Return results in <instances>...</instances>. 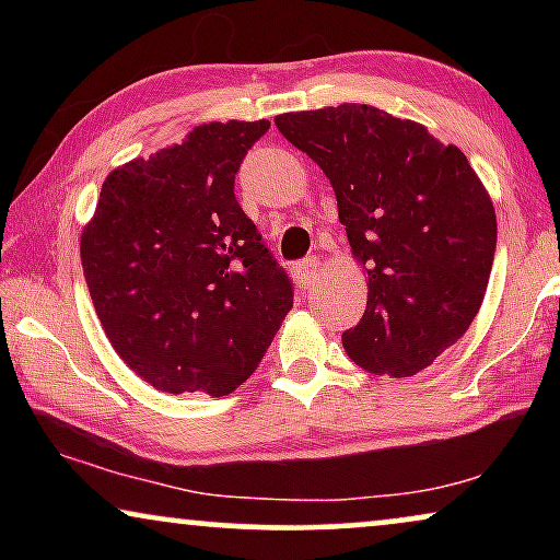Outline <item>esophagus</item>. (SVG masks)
Instances as JSON below:
<instances>
[{"mask_svg": "<svg viewBox=\"0 0 560 560\" xmlns=\"http://www.w3.org/2000/svg\"><path fill=\"white\" fill-rule=\"evenodd\" d=\"M318 275H320L318 257H305L301 265H295V278H298V282H301L303 288L313 285V282L318 280Z\"/></svg>", "mask_w": 560, "mask_h": 560, "instance_id": "1", "label": "esophagus"}]
</instances>
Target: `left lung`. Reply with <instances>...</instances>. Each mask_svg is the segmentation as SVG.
<instances>
[{
	"label": "left lung",
	"instance_id": "8db88e82",
	"mask_svg": "<svg viewBox=\"0 0 560 560\" xmlns=\"http://www.w3.org/2000/svg\"><path fill=\"white\" fill-rule=\"evenodd\" d=\"M275 125L331 180L364 270L366 311L341 334L349 359L389 377L431 366L485 301L497 247L485 183L456 144L377 106L288 112Z\"/></svg>",
	"mask_w": 560,
	"mask_h": 560
}]
</instances>
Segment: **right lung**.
I'll list each match as a JSON object with an SVG mask.
<instances>
[{
  "label": "right lung",
  "instance_id": "right-lung-1",
  "mask_svg": "<svg viewBox=\"0 0 560 560\" xmlns=\"http://www.w3.org/2000/svg\"><path fill=\"white\" fill-rule=\"evenodd\" d=\"M270 121H209L106 175L81 265L106 339L160 393H234L293 308V288L234 198Z\"/></svg>",
  "mask_w": 560,
  "mask_h": 560
}]
</instances>
